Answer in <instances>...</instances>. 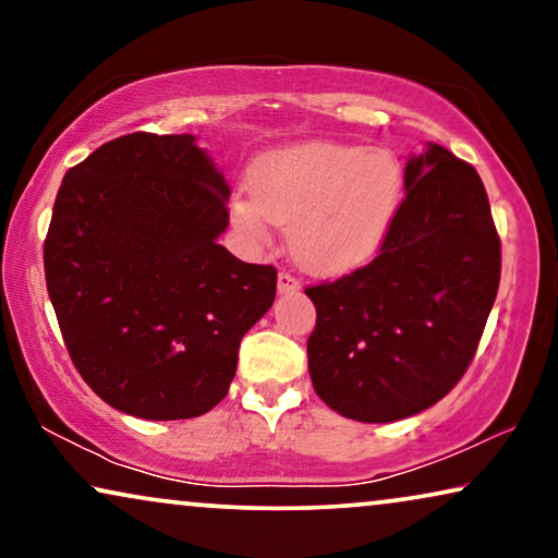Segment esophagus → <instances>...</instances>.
I'll return each instance as SVG.
<instances>
[{"label":"esophagus","instance_id":"1","mask_svg":"<svg viewBox=\"0 0 558 558\" xmlns=\"http://www.w3.org/2000/svg\"><path fill=\"white\" fill-rule=\"evenodd\" d=\"M277 289L279 294H289V292H296L300 289V279L294 277V274L289 271H279V279H277Z\"/></svg>","mask_w":558,"mask_h":558}]
</instances>
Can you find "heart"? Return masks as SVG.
I'll return each mask as SVG.
<instances>
[{"instance_id": "1", "label": "heart", "mask_w": 558, "mask_h": 558, "mask_svg": "<svg viewBox=\"0 0 558 558\" xmlns=\"http://www.w3.org/2000/svg\"><path fill=\"white\" fill-rule=\"evenodd\" d=\"M403 201V167L388 149L307 142L277 149L254 167L251 185L233 195L243 233L271 241L292 226L289 246L304 269L348 271L376 254Z\"/></svg>"}]
</instances>
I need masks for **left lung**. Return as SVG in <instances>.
I'll use <instances>...</instances> for the list:
<instances>
[{"instance_id":"1","label":"left lung","mask_w":558,"mask_h":558,"mask_svg":"<svg viewBox=\"0 0 558 558\" xmlns=\"http://www.w3.org/2000/svg\"><path fill=\"white\" fill-rule=\"evenodd\" d=\"M391 231L368 266L307 287L310 378L338 414L414 416L452 391L500 284V239L475 167L439 144L411 155Z\"/></svg>"}]
</instances>
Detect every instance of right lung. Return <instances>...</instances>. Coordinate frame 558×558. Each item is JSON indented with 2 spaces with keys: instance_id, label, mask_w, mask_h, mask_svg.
Here are the masks:
<instances>
[{
  "instance_id": "obj_1",
  "label": "right lung",
  "mask_w": 558,
  "mask_h": 558,
  "mask_svg": "<svg viewBox=\"0 0 558 558\" xmlns=\"http://www.w3.org/2000/svg\"><path fill=\"white\" fill-rule=\"evenodd\" d=\"M231 195L193 134L134 132L65 172L45 281L83 380L124 414L174 422L223 401L277 269L218 243Z\"/></svg>"
}]
</instances>
